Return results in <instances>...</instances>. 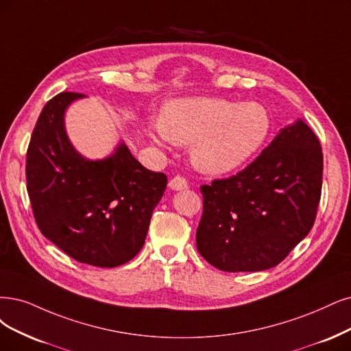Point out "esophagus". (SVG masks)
Listing matches in <instances>:
<instances>
[{"label":"esophagus","mask_w":351,"mask_h":351,"mask_svg":"<svg viewBox=\"0 0 351 351\" xmlns=\"http://www.w3.org/2000/svg\"><path fill=\"white\" fill-rule=\"evenodd\" d=\"M169 188L172 191H182L188 188V182L182 176H173L171 180H169Z\"/></svg>","instance_id":"34e87169"}]
</instances>
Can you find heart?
Listing matches in <instances>:
<instances>
[{"instance_id":"obj_1","label":"heart","mask_w":351,"mask_h":351,"mask_svg":"<svg viewBox=\"0 0 351 351\" xmlns=\"http://www.w3.org/2000/svg\"><path fill=\"white\" fill-rule=\"evenodd\" d=\"M146 134L153 145H189L201 172L223 175L247 162L267 140L270 114L256 101L218 97L178 98L165 104L160 119L149 117Z\"/></svg>"}]
</instances>
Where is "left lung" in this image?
I'll return each mask as SVG.
<instances>
[{
    "mask_svg": "<svg viewBox=\"0 0 351 351\" xmlns=\"http://www.w3.org/2000/svg\"><path fill=\"white\" fill-rule=\"evenodd\" d=\"M322 166L317 136L298 119L280 128L244 171L201 186V256L224 271H258L279 265L314 226Z\"/></svg>",
    "mask_w": 351,
    "mask_h": 351,
    "instance_id": "left-lung-1",
    "label": "left lung"
}]
</instances>
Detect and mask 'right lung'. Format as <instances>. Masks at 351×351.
Segmentation results:
<instances>
[{
  "instance_id": "1",
  "label": "right lung",
  "mask_w": 351,
  "mask_h": 351,
  "mask_svg": "<svg viewBox=\"0 0 351 351\" xmlns=\"http://www.w3.org/2000/svg\"><path fill=\"white\" fill-rule=\"evenodd\" d=\"M82 98L62 93L38 115L27 150V192L47 240L77 262L115 267L132 261L145 244L167 178L136 160L123 140L104 159L77 152L64 114Z\"/></svg>"
}]
</instances>
